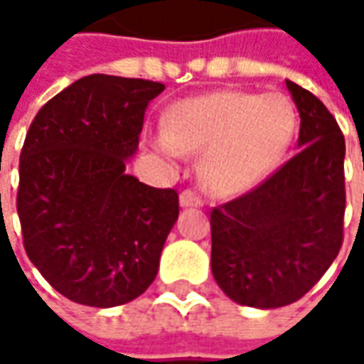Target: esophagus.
Returning <instances> with one entry per match:
<instances>
[{
    "label": "esophagus",
    "mask_w": 364,
    "mask_h": 364,
    "mask_svg": "<svg viewBox=\"0 0 364 364\" xmlns=\"http://www.w3.org/2000/svg\"><path fill=\"white\" fill-rule=\"evenodd\" d=\"M180 206H184V208H190V206H203V200H200V196H198L194 190H184V192L180 194Z\"/></svg>",
    "instance_id": "34e87169"
}]
</instances>
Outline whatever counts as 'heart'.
Returning <instances> with one entry per match:
<instances>
[{
    "instance_id": "b5f03b06",
    "label": "heart",
    "mask_w": 364,
    "mask_h": 364,
    "mask_svg": "<svg viewBox=\"0 0 364 364\" xmlns=\"http://www.w3.org/2000/svg\"><path fill=\"white\" fill-rule=\"evenodd\" d=\"M296 127V109L284 95L223 89L170 107L158 147L172 156L200 154L204 186L217 194H241L279 166Z\"/></svg>"
}]
</instances>
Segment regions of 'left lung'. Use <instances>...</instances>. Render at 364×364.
<instances>
[{
  "instance_id": "8db88e82",
  "label": "left lung",
  "mask_w": 364,
  "mask_h": 364,
  "mask_svg": "<svg viewBox=\"0 0 364 364\" xmlns=\"http://www.w3.org/2000/svg\"><path fill=\"white\" fill-rule=\"evenodd\" d=\"M286 85L300 113V151L261 186L210 213L218 287L261 310L300 300L343 245L344 135L318 97Z\"/></svg>"
}]
</instances>
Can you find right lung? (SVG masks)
<instances>
[{
	"label": "right lung",
	"mask_w": 364,
	"mask_h": 364,
	"mask_svg": "<svg viewBox=\"0 0 364 364\" xmlns=\"http://www.w3.org/2000/svg\"><path fill=\"white\" fill-rule=\"evenodd\" d=\"M166 87L144 78H78L38 111L20 156L23 247L64 298L113 308L156 279L178 218V192L125 172L144 115Z\"/></svg>",
	"instance_id": "obj_1"
}]
</instances>
